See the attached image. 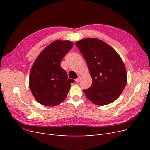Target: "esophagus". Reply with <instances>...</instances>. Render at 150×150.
<instances>
[{"label": "esophagus", "mask_w": 150, "mask_h": 150, "mask_svg": "<svg viewBox=\"0 0 150 150\" xmlns=\"http://www.w3.org/2000/svg\"><path fill=\"white\" fill-rule=\"evenodd\" d=\"M80 80H81V78H80V77H79L78 78H77V79H75V81H76V83H79V81H80Z\"/></svg>", "instance_id": "1"}]
</instances>
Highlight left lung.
I'll list each match as a JSON object with an SVG mask.
<instances>
[{"label":"left lung","mask_w":150,"mask_h":150,"mask_svg":"<svg viewBox=\"0 0 150 150\" xmlns=\"http://www.w3.org/2000/svg\"><path fill=\"white\" fill-rule=\"evenodd\" d=\"M87 62L92 85L83 90L96 105L104 106L119 98L127 83L126 67L110 45L97 38L83 39L76 42Z\"/></svg>","instance_id":"left-lung-1"}]
</instances>
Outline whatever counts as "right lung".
I'll list each match as a JSON object with an SVG mask.
<instances>
[{
  "label": "right lung",
  "instance_id": "obj_1",
  "mask_svg": "<svg viewBox=\"0 0 150 150\" xmlns=\"http://www.w3.org/2000/svg\"><path fill=\"white\" fill-rule=\"evenodd\" d=\"M73 46L69 40H56L36 58L29 75V88L40 104L55 106L66 99L73 79L67 78L61 62Z\"/></svg>",
  "mask_w": 150,
  "mask_h": 150
}]
</instances>
